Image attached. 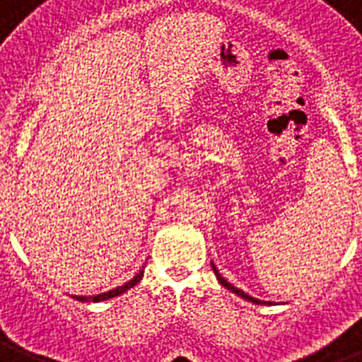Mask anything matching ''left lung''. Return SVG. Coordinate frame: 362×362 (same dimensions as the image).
I'll use <instances>...</instances> for the list:
<instances>
[{"instance_id": "8db88e82", "label": "left lung", "mask_w": 362, "mask_h": 362, "mask_svg": "<svg viewBox=\"0 0 362 362\" xmlns=\"http://www.w3.org/2000/svg\"><path fill=\"white\" fill-rule=\"evenodd\" d=\"M211 269H214V272H215V276H217V279H218V284L223 285V287H226L228 291H232L233 294H238V296H241L243 300H248V302H252V303H257V305H261V303H267V302H263V300H257V298H254V296H248L247 293H245V291H241V289H238V287H233L232 284H228L226 279L223 278V276L218 274V270H217V267L214 265V261H211Z\"/></svg>"}]
</instances>
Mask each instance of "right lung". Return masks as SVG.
I'll return each mask as SVG.
<instances>
[{
	"label": "right lung",
	"mask_w": 362,
	"mask_h": 362,
	"mask_svg": "<svg viewBox=\"0 0 362 362\" xmlns=\"http://www.w3.org/2000/svg\"><path fill=\"white\" fill-rule=\"evenodd\" d=\"M144 278V270H139V274H136L134 278L130 279V281H127L124 285H121V287H115V289L108 291V293H103V294H95V296H78L77 300H81V302H105V300H110V298H115V296H119V294H123L124 291L132 289L136 284H139V279Z\"/></svg>",
	"instance_id": "add662e5"
}]
</instances>
